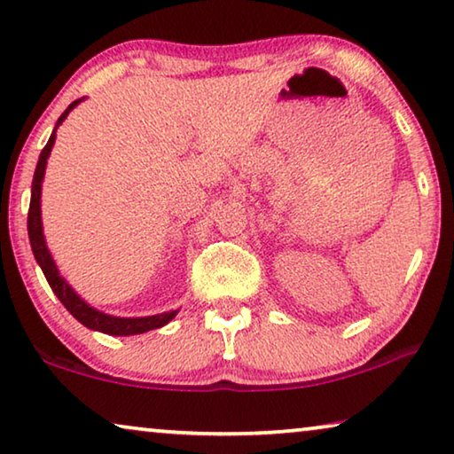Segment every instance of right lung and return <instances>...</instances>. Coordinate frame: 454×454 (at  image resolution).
<instances>
[{
    "label": "right lung",
    "mask_w": 454,
    "mask_h": 454,
    "mask_svg": "<svg viewBox=\"0 0 454 454\" xmlns=\"http://www.w3.org/2000/svg\"><path fill=\"white\" fill-rule=\"evenodd\" d=\"M82 100L83 98L71 102L67 110L59 116L55 130H52L49 143L41 151V157H38L35 178H32V194H30V208H28V238H30L32 254H35L38 266H41V270L44 274V278H47V282L51 285L52 293L57 294L59 301L65 305V309H67V311L74 315V317L80 321L82 325L90 327V330H94V332L108 333V336H137V333H145L149 330H157V327H163L166 324H169V321L178 315V309H176V311H168V313H160V315H149V317H114V315L98 311V309L85 303L80 294L71 288L69 282L63 278L55 264V260H52V255L49 252L47 241H44L43 219H41V194H43L44 169H47V160L51 155V149H52V145H55L57 127L65 121V118H67V114Z\"/></svg>",
    "instance_id": "right-lung-1"
}]
</instances>
